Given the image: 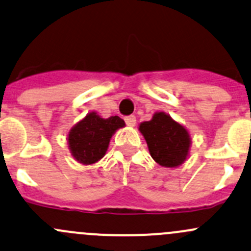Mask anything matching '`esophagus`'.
<instances>
[{"label":"esophagus","mask_w":251,"mask_h":251,"mask_svg":"<svg viewBox=\"0 0 251 251\" xmlns=\"http://www.w3.org/2000/svg\"><path fill=\"white\" fill-rule=\"evenodd\" d=\"M125 123L127 126H134L136 125V117L134 115H128L125 118Z\"/></svg>","instance_id":"obj_1"}]
</instances>
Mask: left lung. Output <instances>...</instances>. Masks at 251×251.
Instances as JSON below:
<instances>
[{
  "instance_id": "1",
  "label": "left lung",
  "mask_w": 251,
  "mask_h": 251,
  "mask_svg": "<svg viewBox=\"0 0 251 251\" xmlns=\"http://www.w3.org/2000/svg\"><path fill=\"white\" fill-rule=\"evenodd\" d=\"M146 138L151 157L163 167H176L186 160L190 148V136L184 126L170 115L160 112L150 121L139 125Z\"/></svg>"
}]
</instances>
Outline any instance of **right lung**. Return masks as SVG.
I'll return each mask as SVG.
<instances>
[{
    "label": "right lung",
    "instance_id": "obj_1",
    "mask_svg": "<svg viewBox=\"0 0 251 251\" xmlns=\"http://www.w3.org/2000/svg\"><path fill=\"white\" fill-rule=\"evenodd\" d=\"M124 126L125 121L117 115L103 119L95 112L89 113L68 134L73 157L83 165L97 162L104 156L112 134Z\"/></svg>",
    "mask_w": 251,
    "mask_h": 251
}]
</instances>
